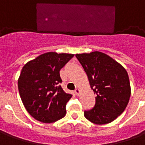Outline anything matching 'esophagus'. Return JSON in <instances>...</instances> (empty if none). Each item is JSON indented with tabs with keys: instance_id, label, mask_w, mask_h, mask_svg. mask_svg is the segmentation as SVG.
I'll return each instance as SVG.
<instances>
[{
	"instance_id": "34e87169",
	"label": "esophagus",
	"mask_w": 145,
	"mask_h": 145,
	"mask_svg": "<svg viewBox=\"0 0 145 145\" xmlns=\"http://www.w3.org/2000/svg\"><path fill=\"white\" fill-rule=\"evenodd\" d=\"M74 93H75L76 95L78 96L79 94H80V90H79V88H76L75 90H74Z\"/></svg>"
}]
</instances>
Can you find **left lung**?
<instances>
[{"label":"left lung","mask_w":145,"mask_h":145,"mask_svg":"<svg viewBox=\"0 0 145 145\" xmlns=\"http://www.w3.org/2000/svg\"><path fill=\"white\" fill-rule=\"evenodd\" d=\"M96 95L95 106L84 112L95 124L111 123L124 111L131 97L127 71L120 63L102 52L76 54Z\"/></svg>","instance_id":"8db88e82"}]
</instances>
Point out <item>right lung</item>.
<instances>
[{
  "label": "right lung",
  "mask_w": 145,
  "mask_h": 145,
  "mask_svg": "<svg viewBox=\"0 0 145 145\" xmlns=\"http://www.w3.org/2000/svg\"><path fill=\"white\" fill-rule=\"evenodd\" d=\"M74 55L49 52L25 63L18 80L21 99L27 112L42 123H54L66 115L72 95L61 88L60 71Z\"/></svg>",
  "instance_id": "add662e5"
}]
</instances>
